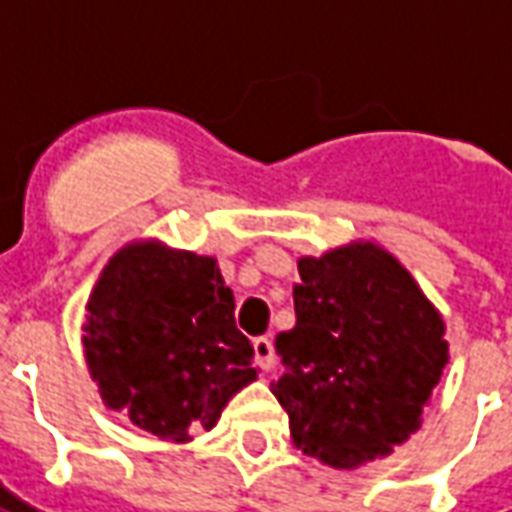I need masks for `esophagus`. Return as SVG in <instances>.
I'll return each instance as SVG.
<instances>
[{
  "instance_id": "obj_1",
  "label": "esophagus",
  "mask_w": 512,
  "mask_h": 512,
  "mask_svg": "<svg viewBox=\"0 0 512 512\" xmlns=\"http://www.w3.org/2000/svg\"><path fill=\"white\" fill-rule=\"evenodd\" d=\"M252 348H255L257 365L263 367V370H271L274 367V345H271V340L268 337H257Z\"/></svg>"
}]
</instances>
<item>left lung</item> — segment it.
I'll list each match as a JSON object with an SVG mask.
<instances>
[{
    "label": "left lung",
    "mask_w": 512,
    "mask_h": 512,
    "mask_svg": "<svg viewBox=\"0 0 512 512\" xmlns=\"http://www.w3.org/2000/svg\"><path fill=\"white\" fill-rule=\"evenodd\" d=\"M299 277L296 326L274 343L285 373L271 392L301 452L354 469L419 428L450 359L444 321L376 244L304 257Z\"/></svg>",
    "instance_id": "8db88e82"
}]
</instances>
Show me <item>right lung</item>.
Here are the masks:
<instances>
[{
	"label": "right lung",
	"mask_w": 512,
	"mask_h": 512,
	"mask_svg": "<svg viewBox=\"0 0 512 512\" xmlns=\"http://www.w3.org/2000/svg\"><path fill=\"white\" fill-rule=\"evenodd\" d=\"M84 354L109 408L164 441L213 428L257 378L213 257L161 244L120 249L87 301Z\"/></svg>",
	"instance_id": "add662e5"
}]
</instances>
